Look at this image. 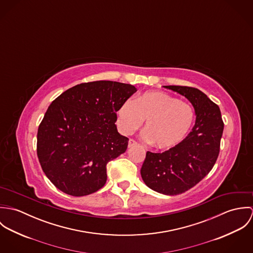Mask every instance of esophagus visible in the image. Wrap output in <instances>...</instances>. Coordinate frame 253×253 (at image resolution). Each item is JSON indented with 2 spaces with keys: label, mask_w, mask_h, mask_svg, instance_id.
Segmentation results:
<instances>
[{
  "label": "esophagus",
  "mask_w": 253,
  "mask_h": 253,
  "mask_svg": "<svg viewBox=\"0 0 253 253\" xmlns=\"http://www.w3.org/2000/svg\"><path fill=\"white\" fill-rule=\"evenodd\" d=\"M135 145H137V142L134 139H129V141H128V147L129 148L132 147V146H135Z\"/></svg>",
  "instance_id": "1"
}]
</instances>
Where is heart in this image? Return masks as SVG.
<instances>
[{
	"instance_id": "obj_1",
	"label": "heart",
	"mask_w": 253,
	"mask_h": 253,
	"mask_svg": "<svg viewBox=\"0 0 253 253\" xmlns=\"http://www.w3.org/2000/svg\"><path fill=\"white\" fill-rule=\"evenodd\" d=\"M195 118L193 107L162 91H148L126 100L118 110V126L126 135L139 129L144 121L145 139L159 149L180 144L190 131Z\"/></svg>"
}]
</instances>
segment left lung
I'll return each mask as SVG.
<instances>
[{
	"mask_svg": "<svg viewBox=\"0 0 253 253\" xmlns=\"http://www.w3.org/2000/svg\"><path fill=\"white\" fill-rule=\"evenodd\" d=\"M185 96L197 115L192 131L180 144L163 153H146L141 168L145 184L169 196L180 195L203 180L212 169L220 151L224 123L218 105L192 86L165 85Z\"/></svg>",
	"mask_w": 253,
	"mask_h": 253,
	"instance_id": "obj_1",
	"label": "left lung"
}]
</instances>
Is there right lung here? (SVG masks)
Here are the masks:
<instances>
[{"label":"right lung","mask_w":253,"mask_h":253,"mask_svg":"<svg viewBox=\"0 0 253 253\" xmlns=\"http://www.w3.org/2000/svg\"><path fill=\"white\" fill-rule=\"evenodd\" d=\"M135 91L128 84L88 82L51 102L38 128L37 155L56 188L82 197L105 185L107 164L128 145L117 130V111Z\"/></svg>","instance_id":"obj_1"}]
</instances>
